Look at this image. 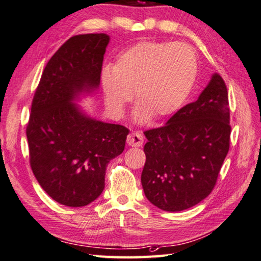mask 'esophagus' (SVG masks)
Returning <instances> with one entry per match:
<instances>
[{"label": "esophagus", "mask_w": 261, "mask_h": 261, "mask_svg": "<svg viewBox=\"0 0 261 261\" xmlns=\"http://www.w3.org/2000/svg\"><path fill=\"white\" fill-rule=\"evenodd\" d=\"M143 142H144V137L140 132H133L128 136H127V144L129 146L139 147L143 144Z\"/></svg>", "instance_id": "obj_1"}]
</instances>
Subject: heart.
<instances>
[{
	"instance_id": "heart-1",
	"label": "heart",
	"mask_w": 261,
	"mask_h": 261,
	"mask_svg": "<svg viewBox=\"0 0 261 261\" xmlns=\"http://www.w3.org/2000/svg\"><path fill=\"white\" fill-rule=\"evenodd\" d=\"M198 73L195 52L185 43L143 41L118 54L101 72L105 102L115 117L124 115L134 92V119L143 124L174 114L188 99Z\"/></svg>"
}]
</instances>
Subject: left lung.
Here are the masks:
<instances>
[{"instance_id": "obj_1", "label": "left lung", "mask_w": 261, "mask_h": 261, "mask_svg": "<svg viewBox=\"0 0 261 261\" xmlns=\"http://www.w3.org/2000/svg\"><path fill=\"white\" fill-rule=\"evenodd\" d=\"M144 135L141 181L146 199L170 213L201 202L214 190L229 150L228 93L223 78L214 73L198 100Z\"/></svg>"}]
</instances>
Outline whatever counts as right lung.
<instances>
[{
  "mask_svg": "<svg viewBox=\"0 0 261 261\" xmlns=\"http://www.w3.org/2000/svg\"><path fill=\"white\" fill-rule=\"evenodd\" d=\"M110 37H70L47 62L26 128L29 161L39 185L68 207H84L105 189L107 166L122 153L126 127L90 117L75 101L99 88Z\"/></svg>",
  "mask_w": 261,
  "mask_h": 261,
  "instance_id": "add662e5",
  "label": "right lung"
}]
</instances>
